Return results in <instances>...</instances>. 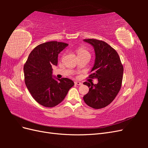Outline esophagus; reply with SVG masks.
<instances>
[{
	"instance_id": "34e87169",
	"label": "esophagus",
	"mask_w": 148,
	"mask_h": 148,
	"mask_svg": "<svg viewBox=\"0 0 148 148\" xmlns=\"http://www.w3.org/2000/svg\"><path fill=\"white\" fill-rule=\"evenodd\" d=\"M75 84L77 85H82L83 84L81 82H75Z\"/></svg>"
}]
</instances>
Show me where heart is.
Wrapping results in <instances>:
<instances>
[{"label": "heart", "mask_w": 148, "mask_h": 148, "mask_svg": "<svg viewBox=\"0 0 148 148\" xmlns=\"http://www.w3.org/2000/svg\"><path fill=\"white\" fill-rule=\"evenodd\" d=\"M76 52H77L78 57L86 55H90L89 54V52L83 46H80L76 49Z\"/></svg>", "instance_id": "1"}]
</instances>
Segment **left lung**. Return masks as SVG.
<instances>
[{"mask_svg":"<svg viewBox=\"0 0 148 148\" xmlns=\"http://www.w3.org/2000/svg\"><path fill=\"white\" fill-rule=\"evenodd\" d=\"M84 41L95 49V62L89 78H97L98 83H83L89 88L83 100L92 108L102 109L110 104L120 91L123 66L117 51L106 42L95 39H85Z\"/></svg>","mask_w":148,"mask_h":148,"instance_id":"8db88e82","label":"left lung"}]
</instances>
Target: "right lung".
<instances>
[{
    "label": "right lung",
    "instance_id": "add662e5",
    "mask_svg": "<svg viewBox=\"0 0 148 148\" xmlns=\"http://www.w3.org/2000/svg\"><path fill=\"white\" fill-rule=\"evenodd\" d=\"M69 44L57 41L39 44L31 52L24 65L25 83L34 99L46 107H55L64 99L74 83L69 78H52V66Z\"/></svg>",
    "mask_w": 148,
    "mask_h": 148
}]
</instances>
